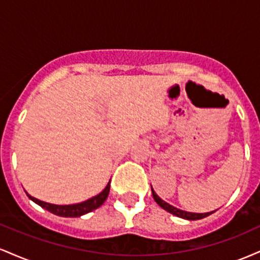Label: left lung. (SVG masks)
<instances>
[{
    "instance_id": "left-lung-1",
    "label": "left lung",
    "mask_w": 260,
    "mask_h": 260,
    "mask_svg": "<svg viewBox=\"0 0 260 260\" xmlns=\"http://www.w3.org/2000/svg\"><path fill=\"white\" fill-rule=\"evenodd\" d=\"M151 193H153V198L154 201L159 204V207H161L164 209V210L169 211L170 214H172V215L177 216V217H181V219H184V220H201V219H204V217H207L210 215V214L215 213V210L214 211H209V213H190V211H184V210H181V209L174 207V205L169 204V203H166L165 201H162V199L160 198L159 196L156 194V193L154 192V189L151 188Z\"/></svg>"
}]
</instances>
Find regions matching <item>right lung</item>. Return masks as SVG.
Masks as SVG:
<instances>
[{"mask_svg": "<svg viewBox=\"0 0 260 260\" xmlns=\"http://www.w3.org/2000/svg\"><path fill=\"white\" fill-rule=\"evenodd\" d=\"M110 193V181L107 183V186L104 188L103 192H100L99 194L92 197V198L88 199V201L77 203V204H70V205H58V204H51V203H46L43 201H39V199L34 198L30 194L26 193V196L29 197V199H31L32 202L37 203L38 205H40L41 208L46 209L50 213L55 214V215L63 216V217H78L85 214L90 213V211L95 210L101 205L104 204V202L107 199V196Z\"/></svg>", "mask_w": 260, "mask_h": 260, "instance_id": "right-lung-1", "label": "right lung"}]
</instances>
